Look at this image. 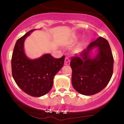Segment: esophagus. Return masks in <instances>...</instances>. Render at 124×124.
<instances>
[{"label": "esophagus", "mask_w": 124, "mask_h": 124, "mask_svg": "<svg viewBox=\"0 0 124 124\" xmlns=\"http://www.w3.org/2000/svg\"><path fill=\"white\" fill-rule=\"evenodd\" d=\"M70 63V60L68 57H65V65H69Z\"/></svg>", "instance_id": "esophagus-1"}]
</instances>
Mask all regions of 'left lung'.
Returning <instances> with one entry per match:
<instances>
[{"mask_svg": "<svg viewBox=\"0 0 124 124\" xmlns=\"http://www.w3.org/2000/svg\"><path fill=\"white\" fill-rule=\"evenodd\" d=\"M98 48L99 53L92 58L90 51ZM113 55L107 39L99 37L91 42L78 56L71 57L72 85L74 89L85 95H92L102 91L112 78Z\"/></svg>", "mask_w": 124, "mask_h": 124, "instance_id": "8db88e82", "label": "left lung"}]
</instances>
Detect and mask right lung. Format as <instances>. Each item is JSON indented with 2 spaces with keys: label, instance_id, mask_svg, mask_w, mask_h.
<instances>
[{
  "label": "right lung",
  "instance_id": "right-lung-1",
  "mask_svg": "<svg viewBox=\"0 0 124 124\" xmlns=\"http://www.w3.org/2000/svg\"><path fill=\"white\" fill-rule=\"evenodd\" d=\"M32 29L16 42L11 59L12 74L15 82L25 93L32 97H41L48 93L55 75L63 66L65 56L54 58L45 54L39 58L29 59L24 52V42Z\"/></svg>",
  "mask_w": 124,
  "mask_h": 124
}]
</instances>
